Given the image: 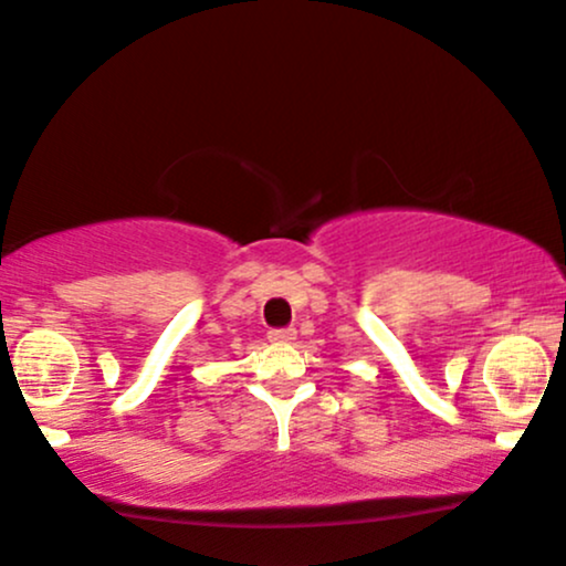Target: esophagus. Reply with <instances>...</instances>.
Segmentation results:
<instances>
[{
  "label": "esophagus",
  "mask_w": 566,
  "mask_h": 566,
  "mask_svg": "<svg viewBox=\"0 0 566 566\" xmlns=\"http://www.w3.org/2000/svg\"><path fill=\"white\" fill-rule=\"evenodd\" d=\"M295 335H297V332L290 329V326H287V329H271L269 339H271V343H292Z\"/></svg>",
  "instance_id": "obj_1"
}]
</instances>
